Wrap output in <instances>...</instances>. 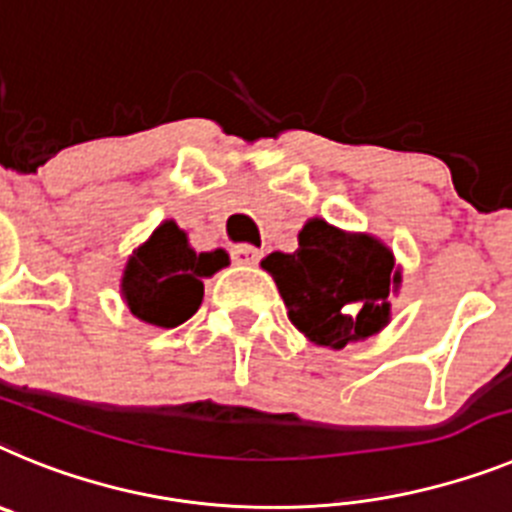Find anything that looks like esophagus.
<instances>
[{
  "mask_svg": "<svg viewBox=\"0 0 512 512\" xmlns=\"http://www.w3.org/2000/svg\"><path fill=\"white\" fill-rule=\"evenodd\" d=\"M231 260L237 262V265H257L260 262V250L252 247V244H237V247H231Z\"/></svg>",
  "mask_w": 512,
  "mask_h": 512,
  "instance_id": "34e87169",
  "label": "esophagus"
}]
</instances>
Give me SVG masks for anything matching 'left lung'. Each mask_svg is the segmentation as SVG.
Segmentation results:
<instances>
[{
  "label": "left lung",
  "mask_w": 512,
  "mask_h": 512,
  "mask_svg": "<svg viewBox=\"0 0 512 512\" xmlns=\"http://www.w3.org/2000/svg\"><path fill=\"white\" fill-rule=\"evenodd\" d=\"M281 291L296 330L324 348H345L389 324V291L402 273L384 242L348 234L324 219L306 221L293 255L273 252L262 260Z\"/></svg>",
  "instance_id": "8db88e82"
}]
</instances>
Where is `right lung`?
Wrapping results in <instances>:
<instances>
[{
    "label": "right lung",
    "instance_id": "add662e5",
    "mask_svg": "<svg viewBox=\"0 0 512 512\" xmlns=\"http://www.w3.org/2000/svg\"><path fill=\"white\" fill-rule=\"evenodd\" d=\"M226 265L224 250L195 252L188 234L175 221H164L128 257L121 293L133 317L170 330L193 317L203 301V278Z\"/></svg>",
    "mask_w": 512,
    "mask_h": 512
}]
</instances>
